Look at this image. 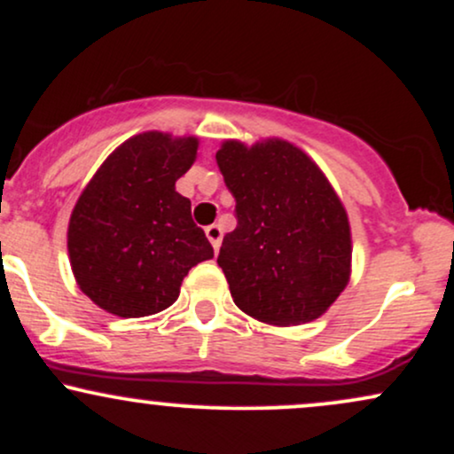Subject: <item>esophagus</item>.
Here are the masks:
<instances>
[{"label": "esophagus", "instance_id": "obj_1", "mask_svg": "<svg viewBox=\"0 0 454 454\" xmlns=\"http://www.w3.org/2000/svg\"><path fill=\"white\" fill-rule=\"evenodd\" d=\"M205 232H207V239H209L211 241V245H213V249H220V245H222V226L220 223H211V226H207L205 228Z\"/></svg>", "mask_w": 454, "mask_h": 454}]
</instances>
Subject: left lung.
Here are the masks:
<instances>
[{
	"label": "left lung",
	"mask_w": 454,
	"mask_h": 454,
	"mask_svg": "<svg viewBox=\"0 0 454 454\" xmlns=\"http://www.w3.org/2000/svg\"><path fill=\"white\" fill-rule=\"evenodd\" d=\"M215 160L237 200L217 256L234 305L270 326L326 314L350 281L352 232L320 166L284 138L223 140Z\"/></svg>",
	"instance_id": "8db88e82"
}]
</instances>
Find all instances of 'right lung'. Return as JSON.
Listing matches in <instances>:
<instances>
[{
    "mask_svg": "<svg viewBox=\"0 0 454 454\" xmlns=\"http://www.w3.org/2000/svg\"><path fill=\"white\" fill-rule=\"evenodd\" d=\"M198 137L140 132L102 161L67 223L74 279L119 317L158 314L179 299L187 270L213 258L190 198L175 190L196 161Z\"/></svg>",
    "mask_w": 454,
    "mask_h": 454,
    "instance_id": "obj_1",
    "label": "right lung"
}]
</instances>
